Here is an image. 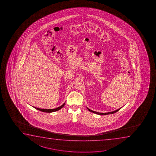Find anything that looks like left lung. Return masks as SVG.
<instances>
[{"label": "left lung", "mask_w": 156, "mask_h": 156, "mask_svg": "<svg viewBox=\"0 0 156 156\" xmlns=\"http://www.w3.org/2000/svg\"><path fill=\"white\" fill-rule=\"evenodd\" d=\"M121 108H120V109H118V110H116L115 111H112V112H108V113H100V112H96V111H94L92 110H90V109H88L87 108V109L89 110V111H90V112H93L94 113H96V114H98V115H109V114H112V113H115V112H117V111H119L120 109H121Z\"/></svg>", "instance_id": "1"}]
</instances>
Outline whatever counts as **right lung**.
<instances>
[{
    "label": "right lung",
    "instance_id": "right-lung-1",
    "mask_svg": "<svg viewBox=\"0 0 156 156\" xmlns=\"http://www.w3.org/2000/svg\"><path fill=\"white\" fill-rule=\"evenodd\" d=\"M65 103H64L63 105H62L61 106H60V107H58L57 108H56V109H40V108H36V107H34V108L35 109H37V110H38L39 111H43V112H55V111H58V110H59L60 109L62 108L63 107H64V105H65Z\"/></svg>",
    "mask_w": 156,
    "mask_h": 156
}]
</instances>
